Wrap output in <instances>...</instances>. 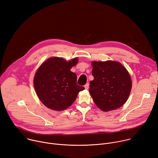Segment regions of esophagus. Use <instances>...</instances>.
Returning a JSON list of instances; mask_svg holds the SVG:
<instances>
[{
	"label": "esophagus",
	"mask_w": 158,
	"mask_h": 158,
	"mask_svg": "<svg viewBox=\"0 0 158 158\" xmlns=\"http://www.w3.org/2000/svg\"><path fill=\"white\" fill-rule=\"evenodd\" d=\"M85 89L88 90L89 88V83H86V84L85 85Z\"/></svg>",
	"instance_id": "1"
}]
</instances>
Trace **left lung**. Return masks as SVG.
<instances>
[{
	"label": "left lung",
	"instance_id": "obj_1",
	"mask_svg": "<svg viewBox=\"0 0 158 158\" xmlns=\"http://www.w3.org/2000/svg\"><path fill=\"white\" fill-rule=\"evenodd\" d=\"M89 92L97 106L102 111L117 109L127 101L132 81L127 69L114 61H93Z\"/></svg>",
	"mask_w": 158,
	"mask_h": 158
}]
</instances>
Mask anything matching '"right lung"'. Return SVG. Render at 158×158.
<instances>
[{"mask_svg": "<svg viewBox=\"0 0 158 158\" xmlns=\"http://www.w3.org/2000/svg\"><path fill=\"white\" fill-rule=\"evenodd\" d=\"M77 58L68 61L61 58H51L43 63L34 78L37 95L47 107L63 110L75 102L79 92L85 89L77 83V75L70 69Z\"/></svg>", "mask_w": 158, "mask_h": 158, "instance_id": "add662e5", "label": "right lung"}]
</instances>
